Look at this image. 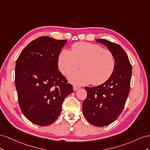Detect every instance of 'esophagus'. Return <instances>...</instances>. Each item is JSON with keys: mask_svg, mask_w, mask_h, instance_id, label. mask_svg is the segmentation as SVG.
I'll use <instances>...</instances> for the list:
<instances>
[{"mask_svg": "<svg viewBox=\"0 0 150 150\" xmlns=\"http://www.w3.org/2000/svg\"><path fill=\"white\" fill-rule=\"evenodd\" d=\"M73 88H74V91H76V90H78L80 88V87L78 86V85H74V87H73Z\"/></svg>", "mask_w": 150, "mask_h": 150, "instance_id": "34e87169", "label": "esophagus"}]
</instances>
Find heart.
Listing matches in <instances>:
<instances>
[{"instance_id": "obj_1", "label": "heart", "mask_w": 150, "mask_h": 150, "mask_svg": "<svg viewBox=\"0 0 150 150\" xmlns=\"http://www.w3.org/2000/svg\"><path fill=\"white\" fill-rule=\"evenodd\" d=\"M59 71L68 75L80 66L82 69L69 76L73 83L92 85L104 83L112 75L115 67L114 54L97 44L87 42L75 43L71 50H63L58 58Z\"/></svg>"}]
</instances>
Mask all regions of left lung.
<instances>
[{"label": "left lung", "instance_id": "1", "mask_svg": "<svg viewBox=\"0 0 150 150\" xmlns=\"http://www.w3.org/2000/svg\"><path fill=\"white\" fill-rule=\"evenodd\" d=\"M114 54L115 67L110 77L99 86L85 87L87 96L82 104L83 114L92 125L105 126L116 120L125 108L130 90L132 67L126 53L116 43L97 40Z\"/></svg>", "mask_w": 150, "mask_h": 150}]
</instances>
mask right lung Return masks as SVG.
Returning <instances> with one entry per match:
<instances>
[{"mask_svg":"<svg viewBox=\"0 0 150 150\" xmlns=\"http://www.w3.org/2000/svg\"><path fill=\"white\" fill-rule=\"evenodd\" d=\"M66 40L42 36L22 51L16 63L15 85L22 112L35 125L54 122L72 85L58 70V58Z\"/></svg>","mask_w":150,"mask_h":150,"instance_id":"1","label":"right lung"}]
</instances>
